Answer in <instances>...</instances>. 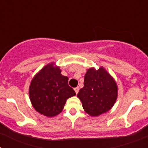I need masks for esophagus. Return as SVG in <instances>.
I'll list each match as a JSON object with an SVG mask.
<instances>
[{
  "mask_svg": "<svg viewBox=\"0 0 148 148\" xmlns=\"http://www.w3.org/2000/svg\"><path fill=\"white\" fill-rule=\"evenodd\" d=\"M74 90H75V93H76V94H78V91H79V87H75V89H74Z\"/></svg>",
  "mask_w": 148,
  "mask_h": 148,
  "instance_id": "obj_1",
  "label": "esophagus"
}]
</instances>
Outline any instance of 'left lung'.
<instances>
[{
    "label": "left lung",
    "instance_id": "obj_1",
    "mask_svg": "<svg viewBox=\"0 0 148 148\" xmlns=\"http://www.w3.org/2000/svg\"><path fill=\"white\" fill-rule=\"evenodd\" d=\"M78 98L87 114L99 116L113 108L118 97V86L113 76L103 66L91 67L84 75V87Z\"/></svg>",
    "mask_w": 148,
    "mask_h": 148
}]
</instances>
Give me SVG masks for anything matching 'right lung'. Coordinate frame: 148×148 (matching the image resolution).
<instances>
[{
  "label": "right lung",
  "mask_w": 148,
  "mask_h": 148,
  "mask_svg": "<svg viewBox=\"0 0 148 148\" xmlns=\"http://www.w3.org/2000/svg\"><path fill=\"white\" fill-rule=\"evenodd\" d=\"M61 70L51 62L35 74L29 87L30 101L35 110L47 117L61 113L69 98L75 95L68 85V77L61 75Z\"/></svg>",
  "instance_id": "add662e5"
}]
</instances>
